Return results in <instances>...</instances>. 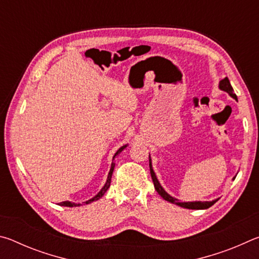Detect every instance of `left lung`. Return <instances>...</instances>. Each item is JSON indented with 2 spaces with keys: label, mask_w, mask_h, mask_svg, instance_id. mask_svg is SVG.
Here are the masks:
<instances>
[{
  "label": "left lung",
  "mask_w": 259,
  "mask_h": 259,
  "mask_svg": "<svg viewBox=\"0 0 259 259\" xmlns=\"http://www.w3.org/2000/svg\"><path fill=\"white\" fill-rule=\"evenodd\" d=\"M219 89L223 90V91H226L227 94H229L232 98H234L235 100H238V97H236V95L234 94V90L233 88H232L230 80L227 77L223 78V80L219 82ZM150 170H151V176H152V181L154 183V187L156 192L159 193L161 195V198H163L165 201H168V202H171L179 205V207L182 208H186V209H208L211 207L212 204H214L218 201V199L216 200H212V201H204V202H201V201H194V202H181L178 199L176 198H172L171 195L168 194L164 190L163 187L161 186L160 182L157 181L156 178V175L154 172V170H153V166H152V161H151V156H150ZM235 178V177H234ZM233 178V179H234Z\"/></svg>",
  "instance_id": "obj_1"
}]
</instances>
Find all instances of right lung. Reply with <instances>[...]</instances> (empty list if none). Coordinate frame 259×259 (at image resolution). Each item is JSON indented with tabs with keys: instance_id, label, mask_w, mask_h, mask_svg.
Returning <instances> with one entry per match:
<instances>
[{
	"instance_id": "add662e5",
	"label": "right lung",
	"mask_w": 259,
	"mask_h": 259,
	"mask_svg": "<svg viewBox=\"0 0 259 259\" xmlns=\"http://www.w3.org/2000/svg\"><path fill=\"white\" fill-rule=\"evenodd\" d=\"M126 147V145H124V146H122V147H120L119 150H117V152L115 153V154H114V156H113V160L115 159V156L116 155H119L120 153L124 150V148ZM114 166H115V163H114V162H112V165H111V170H109V172H108V176H107V181H106V183H105V185H104V187L102 188V190L99 191V193L97 195H95L93 199H90V200H88V201H85V204H88V203H91V202H94V201H97V200H99L100 198H102V196L105 194V192H106L107 190H108V187H109V185H111V179H112V175H113V170H114ZM59 205H64V207H78V205H81L80 203H73V202H69V201H64V202H60L59 203Z\"/></svg>"
}]
</instances>
